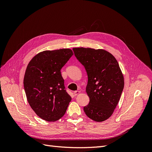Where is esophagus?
I'll return each instance as SVG.
<instances>
[{"instance_id": "obj_1", "label": "esophagus", "mask_w": 152, "mask_h": 152, "mask_svg": "<svg viewBox=\"0 0 152 152\" xmlns=\"http://www.w3.org/2000/svg\"><path fill=\"white\" fill-rule=\"evenodd\" d=\"M80 91H74V95L77 96L78 94H80Z\"/></svg>"}]
</instances>
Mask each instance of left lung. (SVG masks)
<instances>
[{
	"mask_svg": "<svg viewBox=\"0 0 152 152\" xmlns=\"http://www.w3.org/2000/svg\"><path fill=\"white\" fill-rule=\"evenodd\" d=\"M73 50L88 77L86 91L90 101L84 112L96 122L106 121L115 109L124 86L117 59L104 49L77 48Z\"/></svg>",
	"mask_w": 152,
	"mask_h": 152,
	"instance_id": "8db88e82",
	"label": "left lung"
}]
</instances>
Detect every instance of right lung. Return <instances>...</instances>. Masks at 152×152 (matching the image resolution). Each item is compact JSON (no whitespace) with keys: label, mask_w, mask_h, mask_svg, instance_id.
Returning <instances> with one entry per match:
<instances>
[{"label":"right lung","mask_w":152,"mask_h":152,"mask_svg":"<svg viewBox=\"0 0 152 152\" xmlns=\"http://www.w3.org/2000/svg\"><path fill=\"white\" fill-rule=\"evenodd\" d=\"M73 54L70 49L44 50L35 55L26 67L23 84L27 101L44 121L61 118L72 99L65 90L61 69Z\"/></svg>","instance_id":"1"}]
</instances>
